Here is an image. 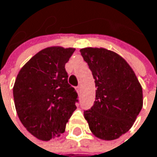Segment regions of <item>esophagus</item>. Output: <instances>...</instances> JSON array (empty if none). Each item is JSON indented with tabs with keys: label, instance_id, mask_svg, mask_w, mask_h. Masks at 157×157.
<instances>
[{
	"label": "esophagus",
	"instance_id": "obj_1",
	"mask_svg": "<svg viewBox=\"0 0 157 157\" xmlns=\"http://www.w3.org/2000/svg\"><path fill=\"white\" fill-rule=\"evenodd\" d=\"M76 90H77V91H78V92H79V91H80V90H81V87H80V86H78V87L76 88Z\"/></svg>",
	"mask_w": 157,
	"mask_h": 157
}]
</instances>
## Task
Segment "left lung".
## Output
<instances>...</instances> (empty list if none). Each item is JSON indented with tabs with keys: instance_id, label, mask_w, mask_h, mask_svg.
Returning a JSON list of instances; mask_svg holds the SVG:
<instances>
[{
	"instance_id": "1",
	"label": "left lung",
	"mask_w": 157,
	"mask_h": 157,
	"mask_svg": "<svg viewBox=\"0 0 157 157\" xmlns=\"http://www.w3.org/2000/svg\"><path fill=\"white\" fill-rule=\"evenodd\" d=\"M80 53L97 87L94 104L84 112V117L96 137L115 140L131 129L142 110V86L117 53L102 47H86Z\"/></svg>"
}]
</instances>
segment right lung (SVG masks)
Masks as SVG:
<instances>
[{"instance_id": "1", "label": "right lung", "mask_w": 157, "mask_h": 157, "mask_svg": "<svg viewBox=\"0 0 157 157\" xmlns=\"http://www.w3.org/2000/svg\"><path fill=\"white\" fill-rule=\"evenodd\" d=\"M75 48L46 47L19 71L13 99L23 125L42 141L60 136L77 109L78 93L67 83L66 63Z\"/></svg>"}]
</instances>
